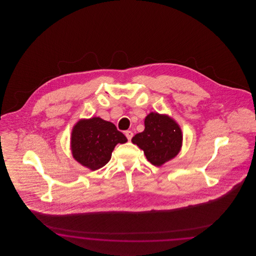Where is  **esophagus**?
<instances>
[{"mask_svg": "<svg viewBox=\"0 0 256 256\" xmlns=\"http://www.w3.org/2000/svg\"><path fill=\"white\" fill-rule=\"evenodd\" d=\"M126 138H128V141H130L132 140V136H134V134H132V132H130V130H126Z\"/></svg>", "mask_w": 256, "mask_h": 256, "instance_id": "obj_1", "label": "esophagus"}]
</instances>
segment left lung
<instances>
[{"instance_id": "left-lung-1", "label": "left lung", "mask_w": 256, "mask_h": 256, "mask_svg": "<svg viewBox=\"0 0 256 256\" xmlns=\"http://www.w3.org/2000/svg\"><path fill=\"white\" fill-rule=\"evenodd\" d=\"M182 141V134L178 124L168 116L154 112L146 116L144 132L132 139L154 166H161L174 158L180 152Z\"/></svg>"}]
</instances>
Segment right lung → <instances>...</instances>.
Listing matches in <instances>:
<instances>
[{
  "label": "right lung",
  "mask_w": 256,
  "mask_h": 256,
  "mask_svg": "<svg viewBox=\"0 0 256 256\" xmlns=\"http://www.w3.org/2000/svg\"><path fill=\"white\" fill-rule=\"evenodd\" d=\"M128 141L114 124L98 117L82 120L74 126L71 146L74 158L92 170L108 163L115 146Z\"/></svg>",
  "instance_id": "add662e5"
}]
</instances>
